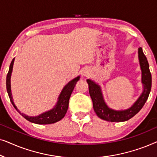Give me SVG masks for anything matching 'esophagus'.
I'll return each instance as SVG.
<instances>
[{
	"label": "esophagus",
	"instance_id": "34e87169",
	"mask_svg": "<svg viewBox=\"0 0 157 157\" xmlns=\"http://www.w3.org/2000/svg\"><path fill=\"white\" fill-rule=\"evenodd\" d=\"M82 74H83L84 76H89V71H84L83 72Z\"/></svg>",
	"mask_w": 157,
	"mask_h": 157
}]
</instances>
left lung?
<instances>
[{
    "mask_svg": "<svg viewBox=\"0 0 157 157\" xmlns=\"http://www.w3.org/2000/svg\"><path fill=\"white\" fill-rule=\"evenodd\" d=\"M138 54L141 74H142L141 81H142L144 86V91L140 97L137 99L131 108L124 111H115L109 109L105 104L99 86L89 79L86 80L88 84H89L90 96L93 101L94 111L100 119L111 122L127 121L136 115L145 104L148 97H149L150 91H151V75L149 71V66L147 57L143 53L141 48H139Z\"/></svg>",
    "mask_w": 157,
    "mask_h": 157,
    "instance_id": "obj_1",
    "label": "left lung"
}]
</instances>
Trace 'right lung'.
<instances>
[{
	"mask_svg": "<svg viewBox=\"0 0 157 157\" xmlns=\"http://www.w3.org/2000/svg\"><path fill=\"white\" fill-rule=\"evenodd\" d=\"M14 59H13L11 63H10L9 71H8L7 76H6V89H7V92L8 96H9L10 98V102H11L12 104L13 105V106L15 107V109H16L17 111H18V112L21 113V115L23 117H24L25 119L34 124H50L56 123V122L61 120L64 117H65L66 113L67 112L70 96L71 95L72 91L74 89L76 82L79 80V76L73 79V80L71 81L67 85H66L65 86H64L59 97V101H58L57 104L55 106L54 108L52 109L50 111H47V112H45L39 116H37V117H29V116H26L24 114V113H21L20 111L17 109L16 106H15L12 99L11 91H10V76H11Z\"/></svg>",
	"mask_w": 157,
	"mask_h": 157,
	"instance_id": "obj_1",
	"label": "right lung"
}]
</instances>
